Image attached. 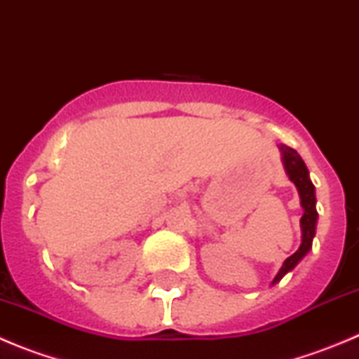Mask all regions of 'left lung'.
I'll use <instances>...</instances> for the list:
<instances>
[{
    "label": "left lung",
    "instance_id": "left-lung-1",
    "mask_svg": "<svg viewBox=\"0 0 359 359\" xmlns=\"http://www.w3.org/2000/svg\"><path fill=\"white\" fill-rule=\"evenodd\" d=\"M280 151H283V163L284 168H286V173H288L290 180L297 186L299 189V195H300V205L304 209V215L300 218V227H302V243H300L299 250L290 256L288 259L284 261L283 266H280L279 273L273 279V284L279 283L284 276L288 272H292L293 268L297 266L302 257L306 256L311 248L313 243V236H315V227H316V198H315V186L311 184L309 180V172L308 168H306L304 161L300 159V156L297 154L293 148L290 147H280Z\"/></svg>",
    "mask_w": 359,
    "mask_h": 359
}]
</instances>
